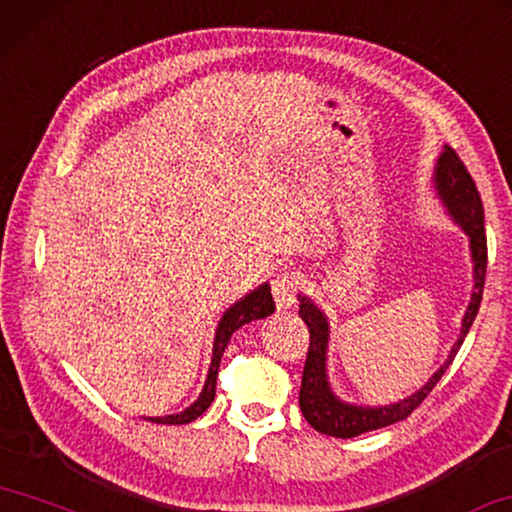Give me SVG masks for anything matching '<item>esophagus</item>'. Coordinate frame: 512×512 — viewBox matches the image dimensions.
I'll list each match as a JSON object with an SVG mask.
<instances>
[{"instance_id":"obj_1","label":"esophagus","mask_w":512,"mask_h":512,"mask_svg":"<svg viewBox=\"0 0 512 512\" xmlns=\"http://www.w3.org/2000/svg\"><path fill=\"white\" fill-rule=\"evenodd\" d=\"M296 278L291 273H280L275 275V280L271 282V289H273V298L278 307H291L296 303Z\"/></svg>"}]
</instances>
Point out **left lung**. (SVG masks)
Wrapping results in <instances>:
<instances>
[{
	"mask_svg": "<svg viewBox=\"0 0 512 512\" xmlns=\"http://www.w3.org/2000/svg\"><path fill=\"white\" fill-rule=\"evenodd\" d=\"M433 186L437 198H440L446 214L456 223L469 239V253H472V269H474V287L472 298L462 316L460 335L456 344L451 346L449 358L437 369L426 385H421L415 394L405 396V399L389 403V405H360L348 403L332 392L328 380V344H330V323L326 312L314 303L310 296L298 294V314L305 321L307 330H310V351H307L305 369H303V383H300V410L307 424L323 435L332 437H358L362 433L376 431V428H385L389 424H396L410 415L417 405L433 392L437 380L442 373L449 369V364L456 358L458 348L465 342L469 328L478 314L483 300V285H485V269H488V241H485V227H483V202L478 196V189L467 173V168L458 159L449 145H444L435 164L433 173Z\"/></svg>",
	"mask_w": 512,
	"mask_h": 512,
	"instance_id": "left-lung-1",
	"label": "left lung"
}]
</instances>
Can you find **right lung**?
<instances>
[{
  "label": "right lung",
  "mask_w": 512,
  "mask_h": 512,
  "mask_svg": "<svg viewBox=\"0 0 512 512\" xmlns=\"http://www.w3.org/2000/svg\"><path fill=\"white\" fill-rule=\"evenodd\" d=\"M273 312H275V303H273L269 282H264V285H259L257 289L250 291V294H246L241 300H237V303L227 307V310L221 316V321H218V326H216L214 348H212V364H209L205 385H202V392H200L198 399L193 401L186 410L177 412V415L145 417V419L154 421V424H173V426L189 424V421L198 419L202 412H205L209 405H212L214 396H216L218 367H221V358H223V353L227 348V342H230V337L241 326H246V323L257 321V319H266V316L273 314Z\"/></svg>",
  "instance_id": "obj_1"
}]
</instances>
